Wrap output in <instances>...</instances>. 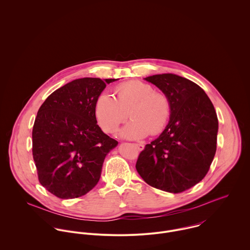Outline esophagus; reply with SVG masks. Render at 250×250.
Masks as SVG:
<instances>
[{"label":"esophagus","mask_w":250,"mask_h":250,"mask_svg":"<svg viewBox=\"0 0 250 250\" xmlns=\"http://www.w3.org/2000/svg\"><path fill=\"white\" fill-rule=\"evenodd\" d=\"M135 145H136V147L140 150V151H142L143 150V148H144V145H143V143H135Z\"/></svg>","instance_id":"1"}]
</instances>
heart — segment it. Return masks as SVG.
Wrapping results in <instances>:
<instances>
[{"mask_svg":"<svg viewBox=\"0 0 250 250\" xmlns=\"http://www.w3.org/2000/svg\"><path fill=\"white\" fill-rule=\"evenodd\" d=\"M114 93L115 98L102 93L95 104V116L104 132H113L128 117V112L132 120L118 131L121 138L138 140L164 131L171 112L170 101L166 94L154 91L150 84L136 80L117 85Z\"/></svg>","mask_w":250,"mask_h":250,"instance_id":"heart-1","label":"heart"}]
</instances>
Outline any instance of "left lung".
I'll return each instance as SVG.
<instances>
[{"mask_svg":"<svg viewBox=\"0 0 250 250\" xmlns=\"http://www.w3.org/2000/svg\"><path fill=\"white\" fill-rule=\"evenodd\" d=\"M144 80L168 97L171 112L163 133L141 152L136 168L151 187L179 193L204 178L214 160L218 131L214 105L198 84L178 75Z\"/></svg>","mask_w":250,"mask_h":250,"instance_id":"left-lung-1","label":"left lung"}]
</instances>
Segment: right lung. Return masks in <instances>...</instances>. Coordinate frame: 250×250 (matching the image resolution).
<instances>
[{
  "label": "right lung",
  "mask_w": 250,
  "mask_h": 250,
  "mask_svg": "<svg viewBox=\"0 0 250 250\" xmlns=\"http://www.w3.org/2000/svg\"><path fill=\"white\" fill-rule=\"evenodd\" d=\"M115 79L82 78L55 90L37 111L33 156L40 184L62 199L86 194L98 183L118 143L97 125L95 104Z\"/></svg>",
  "instance_id": "add662e5"
}]
</instances>
